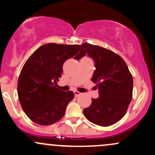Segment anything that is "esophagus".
I'll use <instances>...</instances> for the list:
<instances>
[{"instance_id": "esophagus-1", "label": "esophagus", "mask_w": 155, "mask_h": 155, "mask_svg": "<svg viewBox=\"0 0 155 155\" xmlns=\"http://www.w3.org/2000/svg\"><path fill=\"white\" fill-rule=\"evenodd\" d=\"M74 96H75V97H78V96H79L80 95H81V92H79L78 91H74Z\"/></svg>"}]
</instances>
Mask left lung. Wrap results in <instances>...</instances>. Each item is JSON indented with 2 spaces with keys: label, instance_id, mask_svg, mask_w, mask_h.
<instances>
[{
  "label": "left lung",
  "instance_id": "1",
  "mask_svg": "<svg viewBox=\"0 0 155 155\" xmlns=\"http://www.w3.org/2000/svg\"><path fill=\"white\" fill-rule=\"evenodd\" d=\"M86 54L95 63L91 80L98 87L99 97L92 98L84 114L97 125H112L124 116L132 100L133 76L124 60L109 49L84 43L81 53L74 59L80 60Z\"/></svg>",
  "mask_w": 155,
  "mask_h": 155
}]
</instances>
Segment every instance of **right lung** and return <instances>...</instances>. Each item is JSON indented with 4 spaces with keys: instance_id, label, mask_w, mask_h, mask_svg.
<instances>
[{
    "instance_id": "1",
    "label": "right lung",
    "mask_w": 155,
    "mask_h": 155,
    "mask_svg": "<svg viewBox=\"0 0 155 155\" xmlns=\"http://www.w3.org/2000/svg\"><path fill=\"white\" fill-rule=\"evenodd\" d=\"M80 48L81 45L44 44L25 63L19 76L17 93L23 111L35 123L49 125L65 114L74 94L57 88V81L61 77L64 62L77 54Z\"/></svg>"
}]
</instances>
